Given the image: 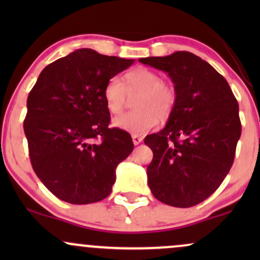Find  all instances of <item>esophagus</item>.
I'll list each match as a JSON object with an SVG mask.
<instances>
[{
    "instance_id": "1",
    "label": "esophagus",
    "mask_w": 260,
    "mask_h": 260,
    "mask_svg": "<svg viewBox=\"0 0 260 260\" xmlns=\"http://www.w3.org/2000/svg\"><path fill=\"white\" fill-rule=\"evenodd\" d=\"M132 140H133V144L134 145H138V144H140V143L143 142V138L140 136H137V134H133Z\"/></svg>"
}]
</instances>
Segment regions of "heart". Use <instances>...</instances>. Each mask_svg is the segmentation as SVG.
I'll return each instance as SVG.
<instances>
[{"mask_svg":"<svg viewBox=\"0 0 260 260\" xmlns=\"http://www.w3.org/2000/svg\"><path fill=\"white\" fill-rule=\"evenodd\" d=\"M140 95L136 100V111L124 113L115 118L113 126L132 134H144L157 126L160 120H166L177 100V91L171 83L164 82L154 71L137 67L124 76V84L113 77L104 88L106 107L113 115H120L127 103V92Z\"/></svg>","mask_w":260,"mask_h":260,"instance_id":"heart-1","label":"heart"}]
</instances>
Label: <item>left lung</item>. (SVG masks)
Listing matches in <instances>:
<instances>
[{"mask_svg": "<svg viewBox=\"0 0 260 260\" xmlns=\"http://www.w3.org/2000/svg\"><path fill=\"white\" fill-rule=\"evenodd\" d=\"M139 62L168 73L177 91L165 128L144 139L154 154L148 184L157 201L193 207L215 192L234 164L242 129L238 103L226 79L194 53Z\"/></svg>", "mask_w": 260, "mask_h": 260, "instance_id": "obj_1", "label": "left lung"}]
</instances>
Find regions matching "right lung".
I'll list each match as a JSON object with an SVG mask.
<instances>
[{
  "label": "right lung",
  "instance_id": "right-lung-1",
  "mask_svg": "<svg viewBox=\"0 0 260 260\" xmlns=\"http://www.w3.org/2000/svg\"><path fill=\"white\" fill-rule=\"evenodd\" d=\"M134 59L80 49L44 68L26 100L24 133L35 174L61 201L89 204L111 193L132 153L126 131L109 128L104 88Z\"/></svg>",
  "mask_w": 260,
  "mask_h": 260
}]
</instances>
